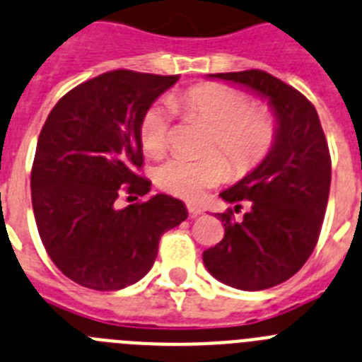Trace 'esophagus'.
I'll return each mask as SVG.
<instances>
[{"mask_svg": "<svg viewBox=\"0 0 362 362\" xmlns=\"http://www.w3.org/2000/svg\"><path fill=\"white\" fill-rule=\"evenodd\" d=\"M187 211H189V216H200L202 213H204V211L200 209V207H198V205H194V204H187Z\"/></svg>", "mask_w": 362, "mask_h": 362, "instance_id": "esophagus-1", "label": "esophagus"}]
</instances>
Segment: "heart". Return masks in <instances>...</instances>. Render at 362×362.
<instances>
[{
    "instance_id": "b5f03b06",
    "label": "heart",
    "mask_w": 362,
    "mask_h": 362,
    "mask_svg": "<svg viewBox=\"0 0 362 362\" xmlns=\"http://www.w3.org/2000/svg\"><path fill=\"white\" fill-rule=\"evenodd\" d=\"M171 108L187 119H197L211 128L204 157H173L155 173L158 187L198 200L209 187L223 182L230 171L236 177L252 171L269 155L276 139V119L265 106H250L243 92L223 84H198L171 97ZM171 132V115L162 104L144 113L141 122L142 148L151 157L165 151ZM218 153H216V151ZM221 152L226 158L219 155Z\"/></svg>"
}]
</instances>
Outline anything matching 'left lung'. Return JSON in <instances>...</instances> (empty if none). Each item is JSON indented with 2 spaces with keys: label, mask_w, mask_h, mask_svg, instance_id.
<instances>
[{
  "label": "left lung",
  "mask_w": 362,
  "mask_h": 362,
  "mask_svg": "<svg viewBox=\"0 0 362 362\" xmlns=\"http://www.w3.org/2000/svg\"><path fill=\"white\" fill-rule=\"evenodd\" d=\"M269 100L276 139L269 155L220 197L249 211L218 214L226 236L204 252L218 281L240 291H265L286 281L310 258L317 243L332 180L327 139L315 108L296 88L262 70L213 74Z\"/></svg>",
  "instance_id": "8db88e82"
}]
</instances>
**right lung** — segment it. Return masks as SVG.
Masks as SVG:
<instances>
[{
    "mask_svg": "<svg viewBox=\"0 0 362 362\" xmlns=\"http://www.w3.org/2000/svg\"><path fill=\"white\" fill-rule=\"evenodd\" d=\"M177 81L106 71L70 90L48 115L32 165V207L48 256L71 281L93 291L133 285L155 263L162 234L187 218L184 202L164 193L117 207L122 193L151 191L136 173L141 122Z\"/></svg>",
    "mask_w": 362,
    "mask_h": 362,
    "instance_id": "add662e5",
    "label": "right lung"
}]
</instances>
